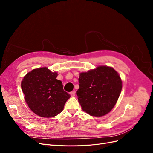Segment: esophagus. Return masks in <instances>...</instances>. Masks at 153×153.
<instances>
[{
	"label": "esophagus",
	"instance_id": "obj_1",
	"mask_svg": "<svg viewBox=\"0 0 153 153\" xmlns=\"http://www.w3.org/2000/svg\"><path fill=\"white\" fill-rule=\"evenodd\" d=\"M70 95L71 97H74L75 96V91H72L70 92Z\"/></svg>",
	"mask_w": 153,
	"mask_h": 153
}]
</instances>
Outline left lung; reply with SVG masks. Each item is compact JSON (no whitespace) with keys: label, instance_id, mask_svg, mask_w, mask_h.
<instances>
[{"label":"left lung","instance_id":"1","mask_svg":"<svg viewBox=\"0 0 153 153\" xmlns=\"http://www.w3.org/2000/svg\"><path fill=\"white\" fill-rule=\"evenodd\" d=\"M78 82V102L83 111L95 117L103 116L112 110L123 87L119 73L107 66L80 73Z\"/></svg>","mask_w":153,"mask_h":153}]
</instances>
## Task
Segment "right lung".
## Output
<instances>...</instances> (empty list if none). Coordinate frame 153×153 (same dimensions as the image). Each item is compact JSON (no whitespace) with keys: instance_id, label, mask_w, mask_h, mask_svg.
<instances>
[{"instance_id":"obj_1","label":"right lung","mask_w":153,"mask_h":153,"mask_svg":"<svg viewBox=\"0 0 153 153\" xmlns=\"http://www.w3.org/2000/svg\"><path fill=\"white\" fill-rule=\"evenodd\" d=\"M57 75V72H52L47 67L36 68L27 73L21 82L26 103L40 117L56 116L70 98L63 90L62 82L56 79Z\"/></svg>"}]
</instances>
